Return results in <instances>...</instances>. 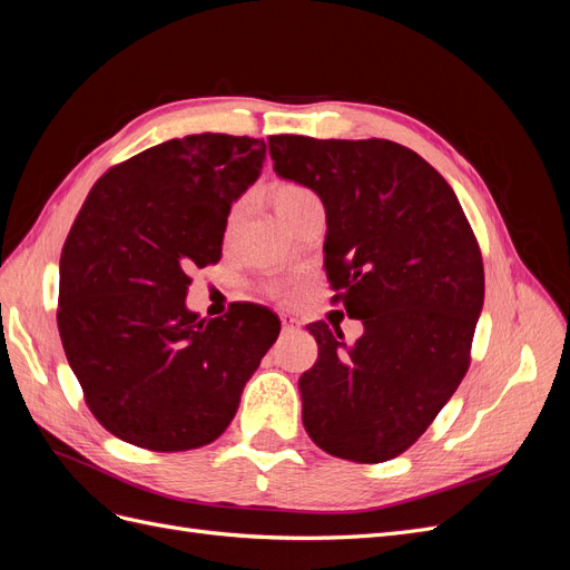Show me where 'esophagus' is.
Returning a JSON list of instances; mask_svg holds the SVG:
<instances>
[{
  "mask_svg": "<svg viewBox=\"0 0 570 570\" xmlns=\"http://www.w3.org/2000/svg\"><path fill=\"white\" fill-rule=\"evenodd\" d=\"M281 321H283V333H285V335H287V333H295L297 327H299V321H297L295 316H287V314H285Z\"/></svg>",
  "mask_w": 570,
  "mask_h": 570,
  "instance_id": "1",
  "label": "esophagus"
}]
</instances>
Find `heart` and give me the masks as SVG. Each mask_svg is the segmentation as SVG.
Wrapping results in <instances>:
<instances>
[{
    "label": "heart",
    "mask_w": 570,
    "mask_h": 570,
    "mask_svg": "<svg viewBox=\"0 0 570 570\" xmlns=\"http://www.w3.org/2000/svg\"><path fill=\"white\" fill-rule=\"evenodd\" d=\"M316 195L312 189H306L304 185L297 183H281L271 189V202H273V209L278 216L289 214L292 209H297V206L306 199H314Z\"/></svg>",
    "instance_id": "1"
}]
</instances>
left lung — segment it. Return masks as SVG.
Instances as JSON below:
<instances>
[{
    "instance_id": "obj_1",
    "label": "left lung",
    "mask_w": 570,
    "mask_h": 570,
    "mask_svg": "<svg viewBox=\"0 0 570 570\" xmlns=\"http://www.w3.org/2000/svg\"><path fill=\"white\" fill-rule=\"evenodd\" d=\"M275 174L325 206V273L354 344L318 321V361L299 377L302 421L323 452L383 463L406 452L471 366L485 297L478 239L461 204L416 151L390 140L271 135Z\"/></svg>"
}]
</instances>
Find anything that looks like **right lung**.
Listing matches in <instances>:
<instances>
[{"instance_id": "1", "label": "right lung", "mask_w": 570, "mask_h": 570, "mask_svg": "<svg viewBox=\"0 0 570 570\" xmlns=\"http://www.w3.org/2000/svg\"><path fill=\"white\" fill-rule=\"evenodd\" d=\"M256 137L202 132L101 176L68 233L57 323L92 416L151 452L214 442L278 340L268 308L187 312L189 271L216 264L233 202L262 174Z\"/></svg>"}]
</instances>
